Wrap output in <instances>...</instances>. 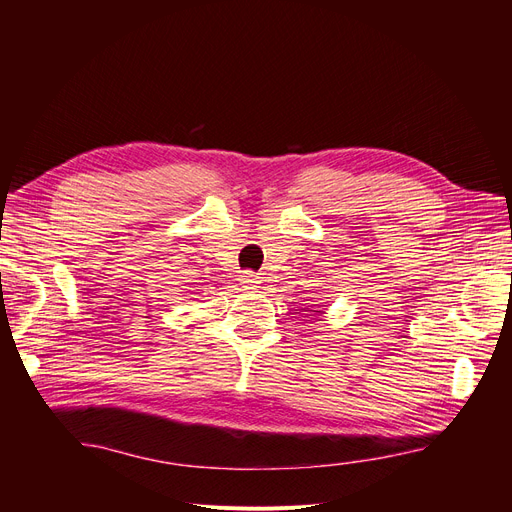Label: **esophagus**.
I'll use <instances>...</instances> for the list:
<instances>
[{
	"label": "esophagus",
	"mask_w": 512,
	"mask_h": 512,
	"mask_svg": "<svg viewBox=\"0 0 512 512\" xmlns=\"http://www.w3.org/2000/svg\"><path fill=\"white\" fill-rule=\"evenodd\" d=\"M240 284L245 286V288H249V290H253V288H257V284H259V276L253 274V272H245V274L240 276Z\"/></svg>",
	"instance_id": "1"
}]
</instances>
